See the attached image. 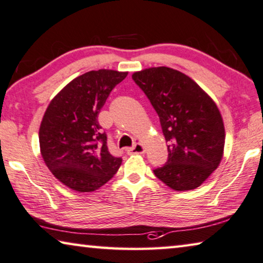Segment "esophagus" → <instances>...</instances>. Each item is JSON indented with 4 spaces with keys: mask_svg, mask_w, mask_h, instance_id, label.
<instances>
[{
    "mask_svg": "<svg viewBox=\"0 0 263 263\" xmlns=\"http://www.w3.org/2000/svg\"><path fill=\"white\" fill-rule=\"evenodd\" d=\"M145 152V148L140 143H136L132 147L128 148V153L131 154H143Z\"/></svg>",
    "mask_w": 263,
    "mask_h": 263,
    "instance_id": "34e87169",
    "label": "esophagus"
}]
</instances>
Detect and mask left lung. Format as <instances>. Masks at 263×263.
Returning a JSON list of instances; mask_svg holds the SVG:
<instances>
[{
	"label": "left lung",
	"instance_id": "8db88e82",
	"mask_svg": "<svg viewBox=\"0 0 263 263\" xmlns=\"http://www.w3.org/2000/svg\"><path fill=\"white\" fill-rule=\"evenodd\" d=\"M159 116L168 158L153 170L176 191L194 190L222 159L224 126L220 111L193 79L178 70L159 66L132 74Z\"/></svg>",
	"mask_w": 263,
	"mask_h": 263
}]
</instances>
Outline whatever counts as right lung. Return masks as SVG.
<instances>
[{
	"label": "right lung",
	"instance_id": "right-lung-1",
	"mask_svg": "<svg viewBox=\"0 0 263 263\" xmlns=\"http://www.w3.org/2000/svg\"><path fill=\"white\" fill-rule=\"evenodd\" d=\"M127 72L97 70L64 86L49 106L40 127V147L48 168L77 192H92L106 184L122 165L107 147L98 115L107 97Z\"/></svg>",
	"mask_w": 263,
	"mask_h": 263
}]
</instances>
